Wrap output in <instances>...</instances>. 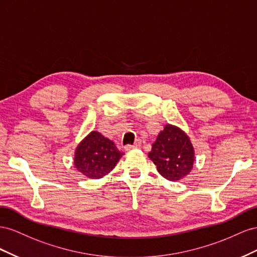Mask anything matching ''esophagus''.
Here are the masks:
<instances>
[{"mask_svg": "<svg viewBox=\"0 0 257 257\" xmlns=\"http://www.w3.org/2000/svg\"><path fill=\"white\" fill-rule=\"evenodd\" d=\"M142 146V141H140V140H138L134 145H127L126 148V151H130V150H136V149H140Z\"/></svg>", "mask_w": 257, "mask_h": 257, "instance_id": "34e87169", "label": "esophagus"}]
</instances>
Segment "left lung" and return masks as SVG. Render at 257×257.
<instances>
[{
  "label": "left lung",
  "instance_id": "left-lung-1",
  "mask_svg": "<svg viewBox=\"0 0 257 257\" xmlns=\"http://www.w3.org/2000/svg\"><path fill=\"white\" fill-rule=\"evenodd\" d=\"M149 157L165 179L180 181L193 169L195 150L184 131L168 123L154 142Z\"/></svg>",
  "mask_w": 257,
  "mask_h": 257
}]
</instances>
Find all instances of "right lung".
I'll return each instance as SVG.
<instances>
[{
	"label": "right lung",
	"instance_id": "add662e5",
	"mask_svg": "<svg viewBox=\"0 0 257 257\" xmlns=\"http://www.w3.org/2000/svg\"><path fill=\"white\" fill-rule=\"evenodd\" d=\"M122 155L113 141L98 131H91L77 145L74 166L88 179H101L114 169Z\"/></svg>",
	"mask_w": 257,
	"mask_h": 257
}]
</instances>
